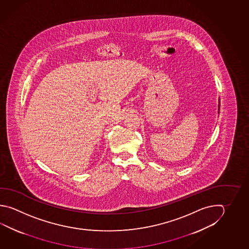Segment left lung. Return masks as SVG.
<instances>
[{
	"instance_id": "left-lung-1",
	"label": "left lung",
	"mask_w": 249,
	"mask_h": 249,
	"mask_svg": "<svg viewBox=\"0 0 249 249\" xmlns=\"http://www.w3.org/2000/svg\"><path fill=\"white\" fill-rule=\"evenodd\" d=\"M219 101H220V99H219ZM218 101V113H219V107H220V102Z\"/></svg>"
}]
</instances>
